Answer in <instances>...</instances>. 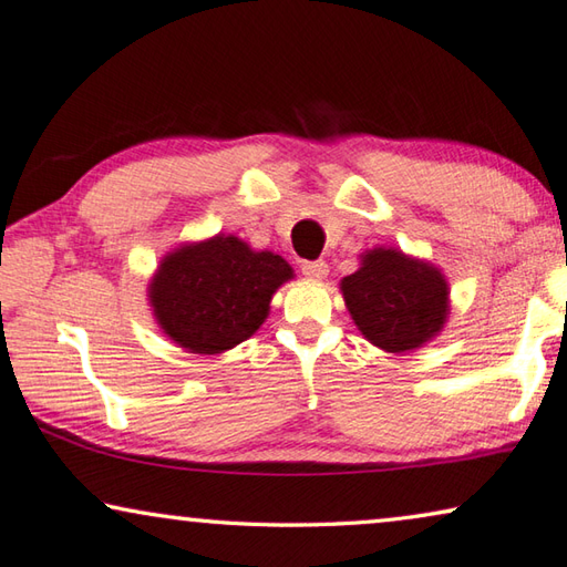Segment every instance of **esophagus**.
<instances>
[{
    "label": "esophagus",
    "mask_w": 567,
    "mask_h": 567,
    "mask_svg": "<svg viewBox=\"0 0 567 567\" xmlns=\"http://www.w3.org/2000/svg\"><path fill=\"white\" fill-rule=\"evenodd\" d=\"M302 272L309 277V280H323V277L329 275V265L323 260H305Z\"/></svg>",
    "instance_id": "obj_1"
}]
</instances>
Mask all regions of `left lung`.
Returning a JSON list of instances; mask_svg holds the SVG:
<instances>
[{
	"label": "left lung",
	"mask_w": 567,
	"mask_h": 567,
	"mask_svg": "<svg viewBox=\"0 0 567 567\" xmlns=\"http://www.w3.org/2000/svg\"><path fill=\"white\" fill-rule=\"evenodd\" d=\"M358 331L388 353H406L439 336L449 317V282L426 260L396 248H372L341 280Z\"/></svg>",
	"instance_id": "8db88e82"
}]
</instances>
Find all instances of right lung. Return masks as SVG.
I'll list each match as a JSON object with an SVG mask.
<instances>
[{
	"instance_id": "add662e5",
	"label": "right lung",
	"mask_w": 567,
	"mask_h": 567,
	"mask_svg": "<svg viewBox=\"0 0 567 567\" xmlns=\"http://www.w3.org/2000/svg\"><path fill=\"white\" fill-rule=\"evenodd\" d=\"M292 275L272 250L216 234L167 252L148 285V302L167 339L187 353L214 355L260 329L277 287Z\"/></svg>"
}]
</instances>
